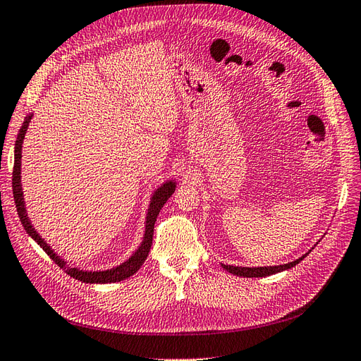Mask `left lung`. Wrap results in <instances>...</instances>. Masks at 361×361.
Segmentation results:
<instances>
[{"label": "left lung", "instance_id": "obj_1", "mask_svg": "<svg viewBox=\"0 0 361 361\" xmlns=\"http://www.w3.org/2000/svg\"><path fill=\"white\" fill-rule=\"evenodd\" d=\"M313 249V247H312ZM312 249L309 252H306L303 257H300L295 261H290L288 264H281V265H267V267H237V265H228V264H220L228 273H232L240 277H265V276H271L276 273H281L285 270L293 269L300 261H303L307 255L312 252Z\"/></svg>", "mask_w": 361, "mask_h": 361}]
</instances>
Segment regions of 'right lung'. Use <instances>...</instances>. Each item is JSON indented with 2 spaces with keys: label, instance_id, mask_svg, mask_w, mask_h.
I'll use <instances>...</instances> for the list:
<instances>
[{
  "label": "right lung",
  "instance_id": "right-lung-1",
  "mask_svg": "<svg viewBox=\"0 0 361 361\" xmlns=\"http://www.w3.org/2000/svg\"><path fill=\"white\" fill-rule=\"evenodd\" d=\"M32 112L28 114L24 124H22L20 130L18 133L16 142H15V165H13V197H15V204H16V210L18 216L22 222V226L27 231V234L36 241L39 246L48 253V257L63 269L67 274H71L76 281H80L84 283H115V282H121L133 276L141 265L145 262L148 252L151 249V244H153V234H154V224L156 219L159 216V212L161 210V207L166 204V201L172 196V193L176 192L177 183L176 180H168L164 184H160L159 188L153 192L149 197V205H148V212L145 217V231H144V237L141 244H139L137 249L130 255L129 259H126L117 267H112V269L108 270H82L79 267L71 265L67 261H64L61 257L54 252V249L49 246L48 243L42 238V235L34 228L31 224V220L27 213V207H25V200H24V192H22V180H20V159H22V144H24L25 133L28 130V126L32 118Z\"/></svg>",
  "mask_w": 361,
  "mask_h": 361
}]
</instances>
